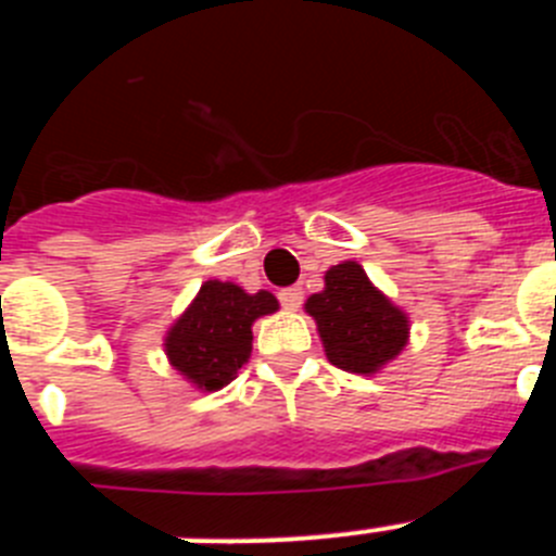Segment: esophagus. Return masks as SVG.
<instances>
[{
  "label": "esophagus",
  "mask_w": 556,
  "mask_h": 556,
  "mask_svg": "<svg viewBox=\"0 0 556 556\" xmlns=\"http://www.w3.org/2000/svg\"><path fill=\"white\" fill-rule=\"evenodd\" d=\"M278 301H281V306L289 308V312H298L303 303V292L298 287H287L278 292Z\"/></svg>",
  "instance_id": "esophagus-1"
}]
</instances>
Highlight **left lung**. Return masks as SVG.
<instances>
[{"mask_svg": "<svg viewBox=\"0 0 556 556\" xmlns=\"http://www.w3.org/2000/svg\"><path fill=\"white\" fill-rule=\"evenodd\" d=\"M333 367L356 376H376L409 342V314L367 278L358 262L326 269V287L306 301Z\"/></svg>", "mask_w": 556, "mask_h": 556, "instance_id": "8db88e82", "label": "left lung"}]
</instances>
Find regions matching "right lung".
<instances>
[{
	"label": "right lung",
	"mask_w": 556,
	"mask_h": 556,
	"mask_svg": "<svg viewBox=\"0 0 556 556\" xmlns=\"http://www.w3.org/2000/svg\"><path fill=\"white\" fill-rule=\"evenodd\" d=\"M275 312L278 301L267 289L250 294L239 283L205 281L164 337L172 370L200 392L223 390L248 365L253 323Z\"/></svg>",
	"instance_id": "right-lung-1"
}]
</instances>
